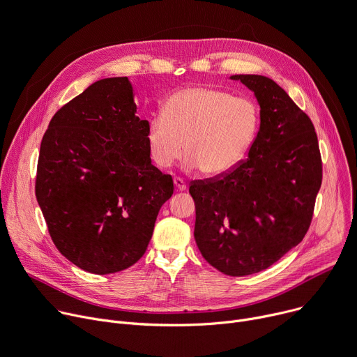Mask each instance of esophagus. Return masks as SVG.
<instances>
[{"instance_id": "obj_1", "label": "esophagus", "mask_w": 357, "mask_h": 357, "mask_svg": "<svg viewBox=\"0 0 357 357\" xmlns=\"http://www.w3.org/2000/svg\"><path fill=\"white\" fill-rule=\"evenodd\" d=\"M174 183H175V186H176V189H179V190H185L186 189V183H185V181L182 179V178H174Z\"/></svg>"}]
</instances>
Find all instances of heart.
I'll return each mask as SVG.
<instances>
[{
    "label": "heart",
    "mask_w": 357,
    "mask_h": 357,
    "mask_svg": "<svg viewBox=\"0 0 357 357\" xmlns=\"http://www.w3.org/2000/svg\"><path fill=\"white\" fill-rule=\"evenodd\" d=\"M261 126V108L232 92L193 86L174 93L164 114L146 126V145L153 164L171 168L188 155L185 167L208 176L232 171L249 152Z\"/></svg>",
    "instance_id": "b5f03b06"
}]
</instances>
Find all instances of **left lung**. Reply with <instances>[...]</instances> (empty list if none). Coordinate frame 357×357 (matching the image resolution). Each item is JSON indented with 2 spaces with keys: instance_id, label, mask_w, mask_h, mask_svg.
Returning <instances> with one entry per match:
<instances>
[{
  "instance_id": "left-lung-1",
  "label": "left lung",
  "mask_w": 357,
  "mask_h": 357,
  "mask_svg": "<svg viewBox=\"0 0 357 357\" xmlns=\"http://www.w3.org/2000/svg\"><path fill=\"white\" fill-rule=\"evenodd\" d=\"M255 92L261 128L248 158L223 175L192 181L195 241L228 276L268 269L305 238L321 185V156L310 118L262 75H232Z\"/></svg>"
}]
</instances>
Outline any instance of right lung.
I'll use <instances>...</instances> for the list:
<instances>
[{
	"mask_svg": "<svg viewBox=\"0 0 357 357\" xmlns=\"http://www.w3.org/2000/svg\"><path fill=\"white\" fill-rule=\"evenodd\" d=\"M146 126L131 82L116 77L58 109L43 137L37 201L56 249L86 272L137 264L172 197V176L151 164Z\"/></svg>",
	"mask_w": 357,
	"mask_h": 357,
	"instance_id": "1",
	"label": "right lung"
}]
</instances>
